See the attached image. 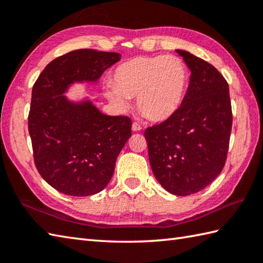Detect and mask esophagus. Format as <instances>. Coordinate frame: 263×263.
I'll use <instances>...</instances> for the list:
<instances>
[{"mask_svg":"<svg viewBox=\"0 0 263 263\" xmlns=\"http://www.w3.org/2000/svg\"><path fill=\"white\" fill-rule=\"evenodd\" d=\"M141 125L140 124H139V123H137V122H135V123H133V124H132V131L133 132H139V131H141Z\"/></svg>","mask_w":263,"mask_h":263,"instance_id":"34e87169","label":"esophagus"}]
</instances>
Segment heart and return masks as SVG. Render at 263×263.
<instances>
[{
	"instance_id": "heart-1",
	"label": "heart",
	"mask_w": 263,
	"mask_h": 263,
	"mask_svg": "<svg viewBox=\"0 0 263 263\" xmlns=\"http://www.w3.org/2000/svg\"><path fill=\"white\" fill-rule=\"evenodd\" d=\"M113 82L106 97L116 108L126 109L130 97H138V108L148 120L164 123L185 102L190 76L183 61L173 55L137 57L115 70Z\"/></svg>"
}]
</instances>
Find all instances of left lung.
<instances>
[{
    "label": "left lung",
    "mask_w": 263,
    "mask_h": 263,
    "mask_svg": "<svg viewBox=\"0 0 263 263\" xmlns=\"http://www.w3.org/2000/svg\"><path fill=\"white\" fill-rule=\"evenodd\" d=\"M191 71L180 111L170 121L148 127L150 166L166 191L185 197L204 189L225 165L232 131L228 83L214 65L176 49Z\"/></svg>",
    "instance_id": "obj_1"
}]
</instances>
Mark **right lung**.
<instances>
[{"label":"right lung","mask_w":263,"mask_h":263,"mask_svg":"<svg viewBox=\"0 0 263 263\" xmlns=\"http://www.w3.org/2000/svg\"><path fill=\"white\" fill-rule=\"evenodd\" d=\"M121 54L77 49L53 60L32 87L28 130L37 171L59 192L88 197L102 191L131 137V120L103 114L89 98L65 93L76 83L96 85Z\"/></svg>","instance_id":"right-lung-1"}]
</instances>
